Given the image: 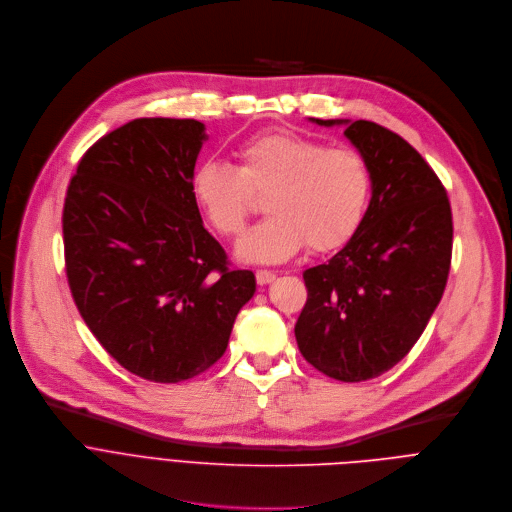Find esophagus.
<instances>
[{
  "label": "esophagus",
  "mask_w": 512,
  "mask_h": 512,
  "mask_svg": "<svg viewBox=\"0 0 512 512\" xmlns=\"http://www.w3.org/2000/svg\"><path fill=\"white\" fill-rule=\"evenodd\" d=\"M274 278H276V274H274L272 270H258V272H256V282H258L260 286L272 282Z\"/></svg>",
  "instance_id": "34e87169"
}]
</instances>
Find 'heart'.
Instances as JSON below:
<instances>
[{
  "label": "heart",
  "mask_w": 512,
  "mask_h": 512,
  "mask_svg": "<svg viewBox=\"0 0 512 512\" xmlns=\"http://www.w3.org/2000/svg\"><path fill=\"white\" fill-rule=\"evenodd\" d=\"M236 159L238 167L203 159L191 175V191L224 238L244 232L256 195H266L270 216L240 240L242 260L282 262L304 244L327 252L359 228L371 193V171L359 151L290 131H264L242 141Z\"/></svg>",
  "instance_id": "b5f03b06"
}]
</instances>
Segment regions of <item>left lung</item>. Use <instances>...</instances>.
<instances>
[{"label": "left lung", "instance_id": "1", "mask_svg": "<svg viewBox=\"0 0 512 512\" xmlns=\"http://www.w3.org/2000/svg\"><path fill=\"white\" fill-rule=\"evenodd\" d=\"M311 121L347 125L371 171V201L351 240L304 270L309 296L294 335L315 369L357 383L389 371L422 337L450 272L452 210L434 169L397 133L371 121Z\"/></svg>", "mask_w": 512, "mask_h": 512}]
</instances>
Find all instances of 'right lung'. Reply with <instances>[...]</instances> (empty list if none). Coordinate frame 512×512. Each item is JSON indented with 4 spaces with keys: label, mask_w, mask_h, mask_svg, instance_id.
Listing matches in <instances>:
<instances>
[{
    "label": "right lung",
    "mask_w": 512,
    "mask_h": 512,
    "mask_svg": "<svg viewBox=\"0 0 512 512\" xmlns=\"http://www.w3.org/2000/svg\"><path fill=\"white\" fill-rule=\"evenodd\" d=\"M206 139L195 119H135L82 155L64 199L76 309L119 365L155 383L210 369L256 292L197 210L191 175Z\"/></svg>",
    "instance_id": "add662e5"
}]
</instances>
